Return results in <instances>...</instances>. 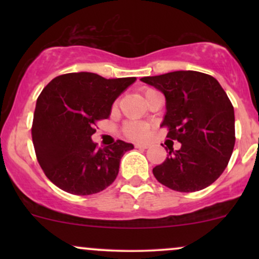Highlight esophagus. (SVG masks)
<instances>
[{
	"label": "esophagus",
	"mask_w": 259,
	"mask_h": 259,
	"mask_svg": "<svg viewBox=\"0 0 259 259\" xmlns=\"http://www.w3.org/2000/svg\"><path fill=\"white\" fill-rule=\"evenodd\" d=\"M135 146H136V148H141V150H146V148H148V146H150V145H148V144H136Z\"/></svg>",
	"instance_id": "34e87169"
}]
</instances>
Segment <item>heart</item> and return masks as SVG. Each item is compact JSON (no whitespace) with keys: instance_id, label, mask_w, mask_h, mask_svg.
I'll return each mask as SVG.
<instances>
[{"instance_id":"heart-1","label":"heart","mask_w":259,"mask_h":259,"mask_svg":"<svg viewBox=\"0 0 259 259\" xmlns=\"http://www.w3.org/2000/svg\"><path fill=\"white\" fill-rule=\"evenodd\" d=\"M124 132L132 139H142L147 135L148 126L145 124L138 123V121H129L124 127Z\"/></svg>"}]
</instances>
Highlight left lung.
I'll list each match as a JSON object with an SVG mask.
<instances>
[{"label": "left lung", "mask_w": 259, "mask_h": 259, "mask_svg": "<svg viewBox=\"0 0 259 259\" xmlns=\"http://www.w3.org/2000/svg\"><path fill=\"white\" fill-rule=\"evenodd\" d=\"M165 97L160 125L181 146L168 147L167 159L153 168L156 179L179 192L209 186L227 168L235 145L234 107L218 80L195 70L145 76Z\"/></svg>", "instance_id": "1"}]
</instances>
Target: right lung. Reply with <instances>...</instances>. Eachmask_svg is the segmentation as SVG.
I'll return each instance as SVG.
<instances>
[{"mask_svg": "<svg viewBox=\"0 0 259 259\" xmlns=\"http://www.w3.org/2000/svg\"><path fill=\"white\" fill-rule=\"evenodd\" d=\"M136 78L106 79L80 72L59 75L47 84L35 107L32 142L46 177L73 195L105 190L119 173L121 157L134 148L118 140L97 148L95 123L111 115L114 101Z\"/></svg>", "mask_w": 259, "mask_h": 259, "instance_id": "add662e5", "label": "right lung"}]
</instances>
